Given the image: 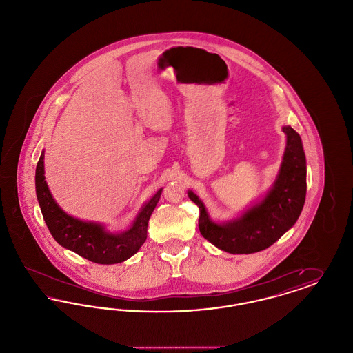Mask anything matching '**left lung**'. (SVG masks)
<instances>
[{"instance_id":"1","label":"left lung","mask_w":353,"mask_h":353,"mask_svg":"<svg viewBox=\"0 0 353 353\" xmlns=\"http://www.w3.org/2000/svg\"><path fill=\"white\" fill-rule=\"evenodd\" d=\"M283 132L287 145L274 188L265 200L252 206L241 219L223 225L214 223L201 200L193 192L188 193L200 208V233L221 250L230 254L265 250L299 219L307 190L305 156L299 134L291 127H283Z\"/></svg>"}]
</instances>
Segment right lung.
<instances>
[{"label":"right lung","instance_id":"1","mask_svg":"<svg viewBox=\"0 0 353 353\" xmlns=\"http://www.w3.org/2000/svg\"><path fill=\"white\" fill-rule=\"evenodd\" d=\"M43 173L42 152L35 169V192L43 219L51 235L61 246L101 265L120 263L139 252L147 239L148 221L163 189L144 205L134 225L127 232L112 234L105 232L101 225L82 222L68 216L54 201Z\"/></svg>","mask_w":353,"mask_h":353}]
</instances>
